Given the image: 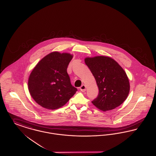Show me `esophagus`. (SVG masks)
<instances>
[{
	"instance_id": "esophagus-1",
	"label": "esophagus",
	"mask_w": 156,
	"mask_h": 156,
	"mask_svg": "<svg viewBox=\"0 0 156 156\" xmlns=\"http://www.w3.org/2000/svg\"><path fill=\"white\" fill-rule=\"evenodd\" d=\"M80 90H81L82 92H85L86 90V87L85 85H82L81 87H80Z\"/></svg>"
}]
</instances>
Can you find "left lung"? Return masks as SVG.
<instances>
[{
    "label": "left lung",
    "instance_id": "8db88e82",
    "mask_svg": "<svg viewBox=\"0 0 156 156\" xmlns=\"http://www.w3.org/2000/svg\"><path fill=\"white\" fill-rule=\"evenodd\" d=\"M85 62L94 75L99 94L92 103L98 109L107 111L118 107L130 91L129 78L124 69L109 57H87Z\"/></svg>",
    "mask_w": 156,
    "mask_h": 156
}]
</instances>
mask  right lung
<instances>
[{"label":"right lung","instance_id":"1","mask_svg":"<svg viewBox=\"0 0 156 156\" xmlns=\"http://www.w3.org/2000/svg\"><path fill=\"white\" fill-rule=\"evenodd\" d=\"M73 57L69 53L51 52L41 59L30 73L28 87L36 103L48 109L63 106L77 89L73 87L67 67Z\"/></svg>","mask_w":156,"mask_h":156}]
</instances>
